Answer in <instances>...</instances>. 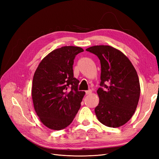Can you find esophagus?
I'll return each mask as SVG.
<instances>
[{
    "label": "esophagus",
    "instance_id": "obj_1",
    "mask_svg": "<svg viewBox=\"0 0 159 159\" xmlns=\"http://www.w3.org/2000/svg\"><path fill=\"white\" fill-rule=\"evenodd\" d=\"M85 93H86V95H89V94H91V89H89V90H88V91H85Z\"/></svg>",
    "mask_w": 159,
    "mask_h": 159
}]
</instances>
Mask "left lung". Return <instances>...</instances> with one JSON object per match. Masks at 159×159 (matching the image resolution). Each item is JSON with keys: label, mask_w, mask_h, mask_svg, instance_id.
<instances>
[{"label": "left lung", "mask_w": 159, "mask_h": 159, "mask_svg": "<svg viewBox=\"0 0 159 159\" xmlns=\"http://www.w3.org/2000/svg\"><path fill=\"white\" fill-rule=\"evenodd\" d=\"M86 51L98 57L102 69L96 116L105 126L121 127L132 117L138 105L141 89L137 71L128 57L113 47L94 46Z\"/></svg>", "instance_id": "1"}]
</instances>
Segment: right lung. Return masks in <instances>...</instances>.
<instances>
[{"label":"right lung","instance_id":"obj_1","mask_svg":"<svg viewBox=\"0 0 159 159\" xmlns=\"http://www.w3.org/2000/svg\"><path fill=\"white\" fill-rule=\"evenodd\" d=\"M80 47L64 46L51 52L38 65L32 80V97L41 122L53 130L63 129L73 121L85 91H78L74 77L75 57Z\"/></svg>","mask_w":159,"mask_h":159}]
</instances>
